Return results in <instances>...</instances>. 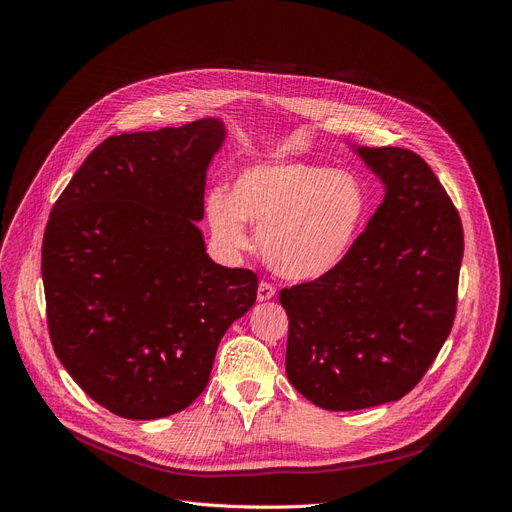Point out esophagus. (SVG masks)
Instances as JSON below:
<instances>
[{
	"label": "esophagus",
	"instance_id": "1",
	"mask_svg": "<svg viewBox=\"0 0 512 512\" xmlns=\"http://www.w3.org/2000/svg\"><path fill=\"white\" fill-rule=\"evenodd\" d=\"M276 297V288L270 284V282H261L259 288H257V301L259 303H265Z\"/></svg>",
	"mask_w": 512,
	"mask_h": 512
}]
</instances>
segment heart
I'll list each match as a JSON object with an SVG mask.
<instances>
[{
  "label": "heart",
  "instance_id": "obj_1",
  "mask_svg": "<svg viewBox=\"0 0 512 512\" xmlns=\"http://www.w3.org/2000/svg\"><path fill=\"white\" fill-rule=\"evenodd\" d=\"M367 213L361 178L303 161L249 166L230 195L213 188L205 199L211 238L226 255L249 247L245 222L255 224L263 259L297 282L334 272L353 251Z\"/></svg>",
  "mask_w": 512,
  "mask_h": 512
}]
</instances>
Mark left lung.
Segmentation results:
<instances>
[{
  "instance_id": "1",
  "label": "left lung",
  "mask_w": 512,
  "mask_h": 512,
  "mask_svg": "<svg viewBox=\"0 0 512 512\" xmlns=\"http://www.w3.org/2000/svg\"><path fill=\"white\" fill-rule=\"evenodd\" d=\"M351 149L382 180V205L334 272L280 290L286 375L326 411L386 405L419 384L452 330L465 249L459 213L417 153Z\"/></svg>"
}]
</instances>
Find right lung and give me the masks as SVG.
Returning <instances> with one entry per match:
<instances>
[{
    "label": "right lung",
    "instance_id": "obj_1",
    "mask_svg": "<svg viewBox=\"0 0 512 512\" xmlns=\"http://www.w3.org/2000/svg\"><path fill=\"white\" fill-rule=\"evenodd\" d=\"M220 118L105 139L56 201L41 274L53 351L95 402L161 419L205 390L257 276L215 263L203 232Z\"/></svg>",
    "mask_w": 512,
    "mask_h": 512
}]
</instances>
